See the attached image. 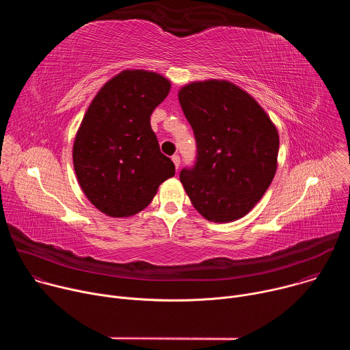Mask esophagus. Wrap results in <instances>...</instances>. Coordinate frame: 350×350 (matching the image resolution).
Wrapping results in <instances>:
<instances>
[{
    "label": "esophagus",
    "instance_id": "esophagus-1",
    "mask_svg": "<svg viewBox=\"0 0 350 350\" xmlns=\"http://www.w3.org/2000/svg\"><path fill=\"white\" fill-rule=\"evenodd\" d=\"M172 161H173L176 169H178V167H180V157H178V155H173V157H172Z\"/></svg>",
    "mask_w": 350,
    "mask_h": 350
}]
</instances>
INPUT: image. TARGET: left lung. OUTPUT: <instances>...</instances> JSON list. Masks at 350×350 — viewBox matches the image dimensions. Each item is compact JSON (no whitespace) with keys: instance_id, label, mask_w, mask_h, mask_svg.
I'll return each mask as SVG.
<instances>
[{"instance_id":"8db88e82","label":"left lung","mask_w":350,"mask_h":350,"mask_svg":"<svg viewBox=\"0 0 350 350\" xmlns=\"http://www.w3.org/2000/svg\"><path fill=\"white\" fill-rule=\"evenodd\" d=\"M196 141V158L180 172L193 208L228 223L259 202L277 170L280 138L255 99L226 80H206L178 91Z\"/></svg>"}]
</instances>
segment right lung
Masks as SVG:
<instances>
[{"instance_id": "add662e5", "label": "right lung", "mask_w": 350, "mask_h": 350, "mask_svg": "<svg viewBox=\"0 0 350 350\" xmlns=\"http://www.w3.org/2000/svg\"><path fill=\"white\" fill-rule=\"evenodd\" d=\"M169 91L170 81L155 72L123 70L90 104L75 138L73 165L83 192L103 213H138L174 176L149 122Z\"/></svg>"}]
</instances>
